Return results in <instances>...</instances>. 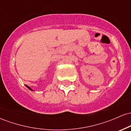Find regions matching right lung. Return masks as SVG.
<instances>
[{"instance_id":"1","label":"right lung","mask_w":131,"mask_h":131,"mask_svg":"<svg viewBox=\"0 0 131 131\" xmlns=\"http://www.w3.org/2000/svg\"><path fill=\"white\" fill-rule=\"evenodd\" d=\"M26 85V87H27V88H28V89H29V90H31V91H32V89H31V88H30V87H29V86H28V85Z\"/></svg>"}]
</instances>
